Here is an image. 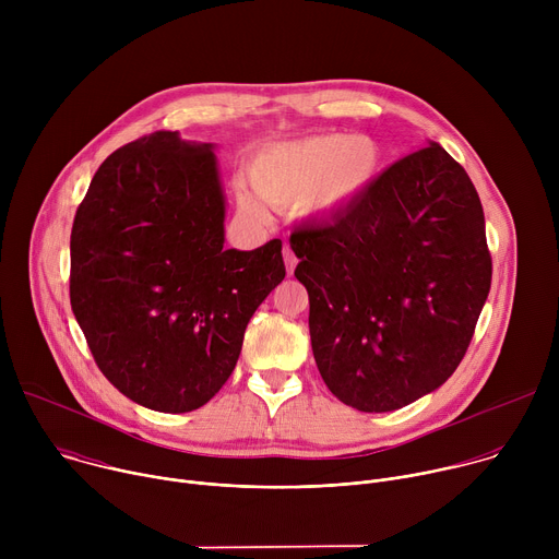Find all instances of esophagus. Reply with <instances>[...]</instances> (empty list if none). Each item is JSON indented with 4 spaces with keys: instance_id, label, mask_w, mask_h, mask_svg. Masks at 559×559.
<instances>
[{
    "instance_id": "34e87169",
    "label": "esophagus",
    "mask_w": 559,
    "mask_h": 559,
    "mask_svg": "<svg viewBox=\"0 0 559 559\" xmlns=\"http://www.w3.org/2000/svg\"><path fill=\"white\" fill-rule=\"evenodd\" d=\"M283 261H285L287 274H294V267H296L298 259H296V254H294V250H292L289 246H285V248H283Z\"/></svg>"
}]
</instances>
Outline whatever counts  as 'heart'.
Masks as SVG:
<instances>
[{
  "label": "heart",
  "instance_id": "obj_1",
  "mask_svg": "<svg viewBox=\"0 0 559 559\" xmlns=\"http://www.w3.org/2000/svg\"><path fill=\"white\" fill-rule=\"evenodd\" d=\"M378 173L380 150L369 136L321 134L263 150L252 162L250 179L270 205L332 214L365 194ZM238 205L257 218L265 214L248 188H238Z\"/></svg>",
  "mask_w": 559,
  "mask_h": 559
}]
</instances>
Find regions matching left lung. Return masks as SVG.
<instances>
[{
    "mask_svg": "<svg viewBox=\"0 0 559 559\" xmlns=\"http://www.w3.org/2000/svg\"><path fill=\"white\" fill-rule=\"evenodd\" d=\"M309 294L311 352L341 403L382 414L455 371L491 289L485 212L468 175L429 143L332 221L289 236Z\"/></svg>",
    "mask_w": 559,
    "mask_h": 559,
    "instance_id": "left-lung-1",
    "label": "left lung"
}]
</instances>
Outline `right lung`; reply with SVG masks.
Here are the masks:
<instances>
[{
  "instance_id": "right-lung-1",
  "label": "right lung",
  "mask_w": 559,
  "mask_h": 559,
  "mask_svg": "<svg viewBox=\"0 0 559 559\" xmlns=\"http://www.w3.org/2000/svg\"><path fill=\"white\" fill-rule=\"evenodd\" d=\"M212 143L158 130L95 173L70 234V305L102 373L162 414L225 384L257 307L285 278L278 238L223 250Z\"/></svg>"
}]
</instances>
